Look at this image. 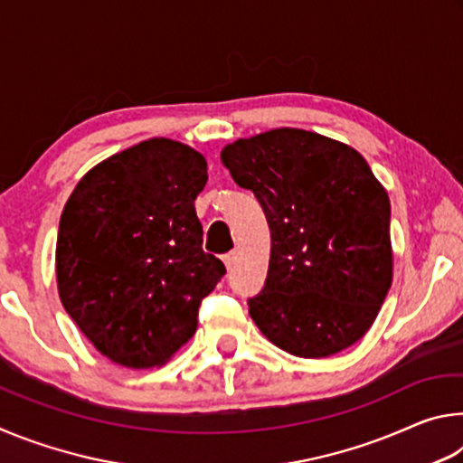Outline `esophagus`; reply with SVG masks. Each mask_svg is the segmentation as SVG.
<instances>
[{
  "label": "esophagus",
  "mask_w": 463,
  "mask_h": 463,
  "mask_svg": "<svg viewBox=\"0 0 463 463\" xmlns=\"http://www.w3.org/2000/svg\"><path fill=\"white\" fill-rule=\"evenodd\" d=\"M234 260H237V255L234 253H226L224 257H222V261H224V265H226V269H232V265H234Z\"/></svg>",
  "instance_id": "esophagus-1"
}]
</instances>
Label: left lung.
I'll return each instance as SVG.
<instances>
[{
	"label": "left lung",
	"mask_w": 463,
	"mask_h": 463,
	"mask_svg": "<svg viewBox=\"0 0 463 463\" xmlns=\"http://www.w3.org/2000/svg\"><path fill=\"white\" fill-rule=\"evenodd\" d=\"M271 232L268 279L249 298L260 331L318 359L370 331L392 286L390 198L354 146L302 128L239 138L221 153Z\"/></svg>",
	"instance_id": "obj_1"
}]
</instances>
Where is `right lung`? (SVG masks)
<instances>
[{"instance_id":"obj_1","label":"right lung","mask_w":463,"mask_h":463,"mask_svg":"<svg viewBox=\"0 0 463 463\" xmlns=\"http://www.w3.org/2000/svg\"><path fill=\"white\" fill-rule=\"evenodd\" d=\"M206 182L202 153L148 138L91 167L69 195L57 237L59 298L109 362L159 367L195 333L202 298L226 273L202 249L194 200Z\"/></svg>"}]
</instances>
